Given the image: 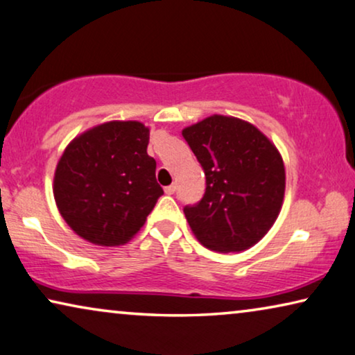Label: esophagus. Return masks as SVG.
Returning <instances> with one entry per match:
<instances>
[{
  "mask_svg": "<svg viewBox=\"0 0 355 355\" xmlns=\"http://www.w3.org/2000/svg\"><path fill=\"white\" fill-rule=\"evenodd\" d=\"M175 189H177L175 184H168V187L164 188V191H166V194H173L175 193Z\"/></svg>",
  "mask_w": 355,
  "mask_h": 355,
  "instance_id": "1",
  "label": "esophagus"
}]
</instances>
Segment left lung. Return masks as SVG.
<instances>
[{
  "instance_id": "8db88e82",
  "label": "left lung",
  "mask_w": 355,
  "mask_h": 355,
  "mask_svg": "<svg viewBox=\"0 0 355 355\" xmlns=\"http://www.w3.org/2000/svg\"><path fill=\"white\" fill-rule=\"evenodd\" d=\"M204 168L205 193L183 209L199 242L215 252H242L276 221L285 191L277 148L255 125L214 114L183 129Z\"/></svg>"
}]
</instances>
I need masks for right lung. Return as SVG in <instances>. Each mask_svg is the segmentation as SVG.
<instances>
[{
	"mask_svg": "<svg viewBox=\"0 0 355 355\" xmlns=\"http://www.w3.org/2000/svg\"><path fill=\"white\" fill-rule=\"evenodd\" d=\"M148 141L150 129L139 121H111L67 146L55 168L54 198L78 236L119 245L145 225L164 194Z\"/></svg>",
	"mask_w": 355,
	"mask_h": 355,
	"instance_id": "right-lung-1",
	"label": "right lung"
}]
</instances>
